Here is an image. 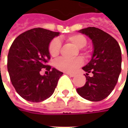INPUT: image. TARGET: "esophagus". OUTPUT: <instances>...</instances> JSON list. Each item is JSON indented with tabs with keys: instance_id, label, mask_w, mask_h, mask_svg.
<instances>
[{
	"instance_id": "esophagus-1",
	"label": "esophagus",
	"mask_w": 128,
	"mask_h": 128,
	"mask_svg": "<svg viewBox=\"0 0 128 128\" xmlns=\"http://www.w3.org/2000/svg\"><path fill=\"white\" fill-rule=\"evenodd\" d=\"M67 75H68V76H70V77H74L76 76V74L75 73H71V72H66Z\"/></svg>"
}]
</instances>
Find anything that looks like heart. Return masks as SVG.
<instances>
[{
  "mask_svg": "<svg viewBox=\"0 0 128 128\" xmlns=\"http://www.w3.org/2000/svg\"><path fill=\"white\" fill-rule=\"evenodd\" d=\"M67 40L79 49L82 48L87 43V40L86 38L79 34L70 36L69 37H68ZM60 47H61L60 41L57 38L53 39L49 45V52L50 56L52 57L57 56L60 52ZM82 63L83 61L80 58H76L73 59L60 58L56 61L55 66L58 69L60 70L71 72L75 71L78 68L81 66Z\"/></svg>",
  "mask_w": 128,
  "mask_h": 128,
  "instance_id": "1",
  "label": "heart"
}]
</instances>
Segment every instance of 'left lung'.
Here are the masks:
<instances>
[{"label": "left lung", "mask_w": 128, "mask_h": 128, "mask_svg": "<svg viewBox=\"0 0 128 128\" xmlns=\"http://www.w3.org/2000/svg\"><path fill=\"white\" fill-rule=\"evenodd\" d=\"M90 38L93 50L90 62L82 68L87 73L86 82L77 88L82 98L93 102L100 101L110 94L121 72L122 56L118 42L108 33L95 27L78 30ZM91 72L92 76H88Z\"/></svg>", "instance_id": "8db88e82"}]
</instances>
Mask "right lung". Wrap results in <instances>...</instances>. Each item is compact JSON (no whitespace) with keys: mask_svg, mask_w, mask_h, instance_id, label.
<instances>
[{"mask_svg":"<svg viewBox=\"0 0 128 128\" xmlns=\"http://www.w3.org/2000/svg\"><path fill=\"white\" fill-rule=\"evenodd\" d=\"M60 32L41 28L20 34L12 42L8 55V71L12 85L23 99L32 102H42L54 92L63 74L46 63L50 59L49 45ZM50 70L41 76V69Z\"/></svg>","mask_w":128,"mask_h":128,"instance_id":"obj_1","label":"right lung"}]
</instances>
